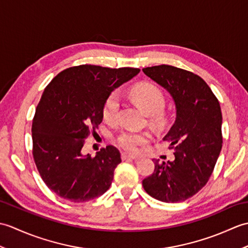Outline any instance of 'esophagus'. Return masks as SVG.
<instances>
[{"mask_svg":"<svg viewBox=\"0 0 248 248\" xmlns=\"http://www.w3.org/2000/svg\"><path fill=\"white\" fill-rule=\"evenodd\" d=\"M121 159L123 160H138V156L131 155L128 154H121Z\"/></svg>","mask_w":248,"mask_h":248,"instance_id":"1","label":"esophagus"}]
</instances>
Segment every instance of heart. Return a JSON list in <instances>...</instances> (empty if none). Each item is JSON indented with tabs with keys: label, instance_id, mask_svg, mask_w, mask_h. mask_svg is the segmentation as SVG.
<instances>
[{
	"label": "heart",
	"instance_id": "b5f03b06",
	"mask_svg": "<svg viewBox=\"0 0 248 248\" xmlns=\"http://www.w3.org/2000/svg\"><path fill=\"white\" fill-rule=\"evenodd\" d=\"M130 98L146 114L152 115V123L157 125L166 124L167 116L162 110L165 107V96L160 87L152 83L138 84L131 88ZM119 107L120 103L117 93H112L103 104L102 115L104 120L108 124H115L118 120ZM150 140L151 135L148 132L124 131L118 136L116 143L125 151L136 152L140 146L148 144Z\"/></svg>",
	"mask_w": 248,
	"mask_h": 248
}]
</instances>
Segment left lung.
I'll use <instances>...</instances> for the list:
<instances>
[{"instance_id": "left-lung-1", "label": "left lung", "mask_w": 248, "mask_h": 248, "mask_svg": "<svg viewBox=\"0 0 248 248\" xmlns=\"http://www.w3.org/2000/svg\"><path fill=\"white\" fill-rule=\"evenodd\" d=\"M143 71L170 92L177 108L175 124L163 139L175 151V160H155L154 173L144 179L143 186L161 202H184L207 184L222 149L219 102L208 84L191 71L170 65Z\"/></svg>"}]
</instances>
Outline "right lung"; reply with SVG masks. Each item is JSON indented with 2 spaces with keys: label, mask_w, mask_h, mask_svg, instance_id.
<instances>
[{
  "label": "right lung",
  "mask_w": 248,
  "mask_h": 248,
  "mask_svg": "<svg viewBox=\"0 0 248 248\" xmlns=\"http://www.w3.org/2000/svg\"><path fill=\"white\" fill-rule=\"evenodd\" d=\"M139 72L80 65L62 70L45 88L31 124L33 157L46 186L60 197L85 202L109 188L119 150L109 145L93 157L82 149L101 124L110 93Z\"/></svg>",
  "instance_id": "1"
}]
</instances>
